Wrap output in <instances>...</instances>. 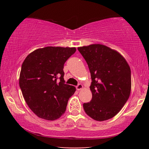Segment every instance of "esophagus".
Listing matches in <instances>:
<instances>
[{"mask_svg": "<svg viewBox=\"0 0 149 149\" xmlns=\"http://www.w3.org/2000/svg\"><path fill=\"white\" fill-rule=\"evenodd\" d=\"M83 85H81V84H79L77 85V86H76V89L77 90V91H80V90H81L82 89H83Z\"/></svg>", "mask_w": 149, "mask_h": 149, "instance_id": "1", "label": "esophagus"}]
</instances>
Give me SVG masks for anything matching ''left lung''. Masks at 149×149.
Masks as SVG:
<instances>
[{
    "mask_svg": "<svg viewBox=\"0 0 149 149\" xmlns=\"http://www.w3.org/2000/svg\"><path fill=\"white\" fill-rule=\"evenodd\" d=\"M91 76L92 99L84 103L86 114L102 122L115 116L124 106L132 90L131 70L122 54L101 44L80 47Z\"/></svg>",
    "mask_w": 149,
    "mask_h": 149,
    "instance_id": "obj_1",
    "label": "left lung"
}]
</instances>
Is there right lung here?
<instances>
[{
  "instance_id": "1",
  "label": "right lung",
  "mask_w": 149,
  "mask_h": 149,
  "mask_svg": "<svg viewBox=\"0 0 149 149\" xmlns=\"http://www.w3.org/2000/svg\"><path fill=\"white\" fill-rule=\"evenodd\" d=\"M75 51V47H47L35 50L24 60L19 85L27 104L39 118L55 120L64 114L76 89L64 84L63 68Z\"/></svg>"
}]
</instances>
